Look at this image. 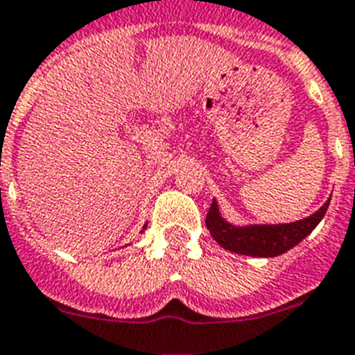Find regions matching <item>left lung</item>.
<instances>
[{
	"mask_svg": "<svg viewBox=\"0 0 355 355\" xmlns=\"http://www.w3.org/2000/svg\"><path fill=\"white\" fill-rule=\"evenodd\" d=\"M328 205H330V198L319 211L299 222L275 223V225H268V223L232 225L222 216L218 201L212 200L205 223L211 236L227 251L245 254V257L271 258L290 251L297 243L302 242L324 218Z\"/></svg>",
	"mask_w": 355,
	"mask_h": 355,
	"instance_id": "8db88e82",
	"label": "left lung"
}]
</instances>
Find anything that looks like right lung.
<instances>
[{
	"instance_id": "add662e5",
	"label": "right lung",
	"mask_w": 355,
	"mask_h": 355,
	"mask_svg": "<svg viewBox=\"0 0 355 355\" xmlns=\"http://www.w3.org/2000/svg\"><path fill=\"white\" fill-rule=\"evenodd\" d=\"M144 227H146V225H144ZM144 227H143V229H144Z\"/></svg>"
}]
</instances>
